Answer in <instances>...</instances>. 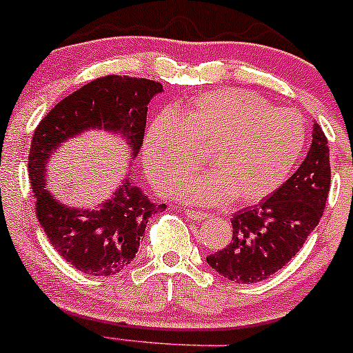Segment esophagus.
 Returning a JSON list of instances; mask_svg holds the SVG:
<instances>
[{"instance_id":"1","label":"esophagus","mask_w":353,"mask_h":353,"mask_svg":"<svg viewBox=\"0 0 353 353\" xmlns=\"http://www.w3.org/2000/svg\"><path fill=\"white\" fill-rule=\"evenodd\" d=\"M185 214H187V216L190 217V219H194V221H203V219H207V217H209V214L202 212V210L188 209V210H185Z\"/></svg>"}]
</instances>
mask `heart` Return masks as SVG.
I'll list each match as a JSON object with an SVG mask.
<instances>
[{"label": "heart", "mask_w": 353, "mask_h": 353, "mask_svg": "<svg viewBox=\"0 0 353 353\" xmlns=\"http://www.w3.org/2000/svg\"><path fill=\"white\" fill-rule=\"evenodd\" d=\"M304 119L275 108L246 90H216L190 98L156 117L143 143V165L163 194L199 165L207 150L205 175L181 183L176 197L188 203H256L274 195L303 159Z\"/></svg>", "instance_id": "heart-1"}]
</instances>
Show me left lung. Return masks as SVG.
<instances>
[{
	"instance_id": "obj_1",
	"label": "left lung",
	"mask_w": 353,
	"mask_h": 353,
	"mask_svg": "<svg viewBox=\"0 0 353 353\" xmlns=\"http://www.w3.org/2000/svg\"><path fill=\"white\" fill-rule=\"evenodd\" d=\"M328 139L318 123L297 172L256 207L231 219L232 239L207 263L236 284H255L285 267L318 226L330 192Z\"/></svg>"
}]
</instances>
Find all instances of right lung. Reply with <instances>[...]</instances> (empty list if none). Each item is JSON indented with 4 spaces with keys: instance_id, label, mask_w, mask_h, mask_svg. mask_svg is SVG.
Masks as SVG:
<instances>
[{
    "instance_id": "1",
    "label": "right lung",
    "mask_w": 353,
    "mask_h": 353,
    "mask_svg": "<svg viewBox=\"0 0 353 353\" xmlns=\"http://www.w3.org/2000/svg\"><path fill=\"white\" fill-rule=\"evenodd\" d=\"M161 92V83L152 79L103 76L61 100L35 129L28 176L37 219L57 253L85 274L97 277L123 270L139 250L150 217L166 205L152 203L129 178L95 207L64 205L46 187L47 161L61 143L90 129L121 136L132 161L143 146L148 103Z\"/></svg>"
}]
</instances>
